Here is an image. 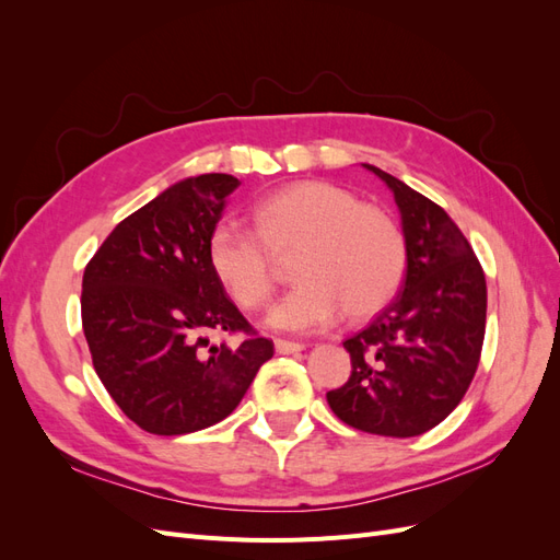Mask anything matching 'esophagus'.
<instances>
[{
    "instance_id": "obj_1",
    "label": "esophagus",
    "mask_w": 560,
    "mask_h": 560,
    "mask_svg": "<svg viewBox=\"0 0 560 560\" xmlns=\"http://www.w3.org/2000/svg\"><path fill=\"white\" fill-rule=\"evenodd\" d=\"M306 348V343H299V341H287V338H276V350L280 354H292V352H301Z\"/></svg>"
}]
</instances>
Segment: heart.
<instances>
[{
  "mask_svg": "<svg viewBox=\"0 0 560 560\" xmlns=\"http://www.w3.org/2000/svg\"><path fill=\"white\" fill-rule=\"evenodd\" d=\"M254 226L222 219L210 231L208 264L243 311H259L273 296L276 252L301 245L294 259L299 284L268 325L287 331H319L348 313H378L399 290L406 238L397 219L360 202L343 186L303 179L264 196L252 210Z\"/></svg>",
  "mask_w": 560,
  "mask_h": 560,
  "instance_id": "1",
  "label": "heart"
}]
</instances>
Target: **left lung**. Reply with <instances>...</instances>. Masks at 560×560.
<instances>
[{"label":"left lung","instance_id":"left-lung-1","mask_svg":"<svg viewBox=\"0 0 560 560\" xmlns=\"http://www.w3.org/2000/svg\"><path fill=\"white\" fill-rule=\"evenodd\" d=\"M395 194L406 238V276L393 303L350 336V378L327 393L346 425L381 436H418L439 425L477 374L486 334V276L474 249L436 202L376 165Z\"/></svg>","mask_w":560,"mask_h":560}]
</instances>
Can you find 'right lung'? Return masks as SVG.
<instances>
[{
    "mask_svg": "<svg viewBox=\"0 0 560 560\" xmlns=\"http://www.w3.org/2000/svg\"><path fill=\"white\" fill-rule=\"evenodd\" d=\"M233 175L182 179L126 217L83 270L81 322L95 374L135 425L175 436L224 420L273 341L252 329L208 264ZM245 332L231 349L207 334Z\"/></svg>",
    "mask_w": 560,
    "mask_h": 560,
    "instance_id": "obj_1",
    "label": "right lung"
}]
</instances>
